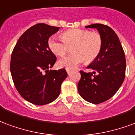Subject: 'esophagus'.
<instances>
[{
  "mask_svg": "<svg viewBox=\"0 0 135 135\" xmlns=\"http://www.w3.org/2000/svg\"><path fill=\"white\" fill-rule=\"evenodd\" d=\"M66 71H67V73H68V74H70V72H71V70L66 68Z\"/></svg>",
  "mask_w": 135,
  "mask_h": 135,
  "instance_id": "obj_1",
  "label": "esophagus"
}]
</instances>
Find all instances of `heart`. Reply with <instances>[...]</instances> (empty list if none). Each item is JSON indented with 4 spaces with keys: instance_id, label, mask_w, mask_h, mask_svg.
Wrapping results in <instances>:
<instances>
[{
    "instance_id": "obj_1",
    "label": "heart",
    "mask_w": 135,
    "mask_h": 135,
    "mask_svg": "<svg viewBox=\"0 0 135 135\" xmlns=\"http://www.w3.org/2000/svg\"><path fill=\"white\" fill-rule=\"evenodd\" d=\"M48 47L51 52L57 56H63L68 50V46H73L74 54L65 56L57 62L60 68L73 69L85 60L90 63L98 57L103 47V38L98 31L89 29L72 28L64 31L61 39L50 36Z\"/></svg>"
}]
</instances>
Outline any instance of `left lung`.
Segmentation results:
<instances>
[{"instance_id":"1","label":"left lung","mask_w":135,"mask_h":135,"mask_svg":"<svg viewBox=\"0 0 135 135\" xmlns=\"http://www.w3.org/2000/svg\"><path fill=\"white\" fill-rule=\"evenodd\" d=\"M85 27L97 28L103 38V47L98 57L87 68L93 70V73L80 71L78 90L85 101L98 104L111 99L124 82L125 55L119 37L111 27L101 23Z\"/></svg>"}]
</instances>
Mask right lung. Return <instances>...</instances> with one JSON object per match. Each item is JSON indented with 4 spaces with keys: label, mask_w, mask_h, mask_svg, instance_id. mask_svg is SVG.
I'll return each instance as SVG.
<instances>
[{
    "label": "right lung",
    "mask_w": 135,
    "mask_h": 135,
    "mask_svg": "<svg viewBox=\"0 0 135 135\" xmlns=\"http://www.w3.org/2000/svg\"><path fill=\"white\" fill-rule=\"evenodd\" d=\"M59 28L44 23L34 25L20 36L11 54L10 69L16 88L23 99L35 105L55 101L68 76L65 68L48 70L57 57L47 42Z\"/></svg>",
    "instance_id": "obj_1"
}]
</instances>
